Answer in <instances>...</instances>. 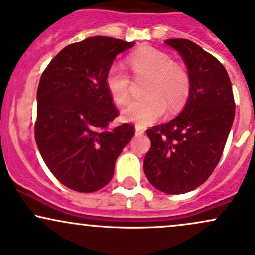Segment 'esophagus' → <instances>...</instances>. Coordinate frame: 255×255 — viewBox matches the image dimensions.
Listing matches in <instances>:
<instances>
[{
	"instance_id": "34e87169",
	"label": "esophagus",
	"mask_w": 255,
	"mask_h": 255,
	"mask_svg": "<svg viewBox=\"0 0 255 255\" xmlns=\"http://www.w3.org/2000/svg\"><path fill=\"white\" fill-rule=\"evenodd\" d=\"M144 131H145V128L142 127V126L135 125V134H136V135H140V134H144Z\"/></svg>"
}]
</instances>
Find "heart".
I'll use <instances>...</instances> for the list:
<instances>
[{
    "label": "heart",
    "mask_w": 255,
    "mask_h": 255,
    "mask_svg": "<svg viewBox=\"0 0 255 255\" xmlns=\"http://www.w3.org/2000/svg\"><path fill=\"white\" fill-rule=\"evenodd\" d=\"M128 64L134 78H148L144 95L146 98L131 101L122 110L126 121L145 126L160 119L166 107L176 113L183 107L191 93L188 72L175 63L170 55L146 46L131 52ZM133 81L130 75L119 64L109 67L105 74V86L116 104L122 105L129 99Z\"/></svg>",
    "instance_id": "b5f03b06"
}]
</instances>
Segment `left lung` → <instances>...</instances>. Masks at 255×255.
Masks as SVG:
<instances>
[{
  "mask_svg": "<svg viewBox=\"0 0 255 255\" xmlns=\"http://www.w3.org/2000/svg\"><path fill=\"white\" fill-rule=\"evenodd\" d=\"M165 44L182 56L191 93L177 118L146 130L151 147L144 172L159 191L183 194L201 186L217 166L235 118V101L229 75L213 55L183 38Z\"/></svg>",
  "mask_w": 255,
  "mask_h": 255,
  "instance_id": "8db88e82",
  "label": "left lung"
}]
</instances>
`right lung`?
<instances>
[{
    "label": "right lung",
    "mask_w": 255,
    "mask_h": 255,
    "mask_svg": "<svg viewBox=\"0 0 255 255\" xmlns=\"http://www.w3.org/2000/svg\"><path fill=\"white\" fill-rule=\"evenodd\" d=\"M134 44L86 38L63 48L40 77L34 139L49 170L73 191L92 193L107 186L135 133L130 124L108 129L120 111L105 86L115 57Z\"/></svg>",
    "instance_id": "right-lung-1"
}]
</instances>
